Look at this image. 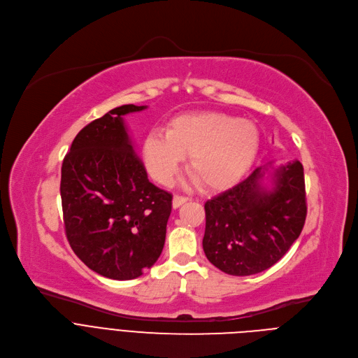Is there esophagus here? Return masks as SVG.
Returning <instances> with one entry per match:
<instances>
[{
	"instance_id": "1",
	"label": "esophagus",
	"mask_w": 358,
	"mask_h": 358,
	"mask_svg": "<svg viewBox=\"0 0 358 358\" xmlns=\"http://www.w3.org/2000/svg\"><path fill=\"white\" fill-rule=\"evenodd\" d=\"M188 201V198L187 196H182V195H174V198H173V207L174 208H178V207H181L182 203H185Z\"/></svg>"
}]
</instances>
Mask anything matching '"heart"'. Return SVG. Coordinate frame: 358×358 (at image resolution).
I'll return each instance as SVG.
<instances>
[{
    "instance_id": "obj_1",
    "label": "heart",
    "mask_w": 358,
    "mask_h": 358,
    "mask_svg": "<svg viewBox=\"0 0 358 358\" xmlns=\"http://www.w3.org/2000/svg\"><path fill=\"white\" fill-rule=\"evenodd\" d=\"M259 150V131L252 122L220 112L182 115L167 133L147 136L143 155L150 173L171 184L188 159V173L202 189L218 191L236 184L252 167Z\"/></svg>"
}]
</instances>
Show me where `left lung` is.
<instances>
[{
    "label": "left lung",
    "instance_id": "8db88e82",
    "mask_svg": "<svg viewBox=\"0 0 358 358\" xmlns=\"http://www.w3.org/2000/svg\"><path fill=\"white\" fill-rule=\"evenodd\" d=\"M273 169V187L264 184ZM202 248L208 261L234 276L275 265L299 238L308 214L300 162L255 169L250 176L206 202Z\"/></svg>",
    "mask_w": 358,
    "mask_h": 358
}]
</instances>
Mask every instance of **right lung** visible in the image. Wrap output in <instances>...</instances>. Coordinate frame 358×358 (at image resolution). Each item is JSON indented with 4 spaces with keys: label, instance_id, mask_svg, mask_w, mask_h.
Wrapping results in <instances>:
<instances>
[{
    "label": "right lung",
    "instance_id": "1",
    "mask_svg": "<svg viewBox=\"0 0 358 358\" xmlns=\"http://www.w3.org/2000/svg\"><path fill=\"white\" fill-rule=\"evenodd\" d=\"M123 105L85 126L62 163L65 234L96 273L130 280L156 264L166 241L173 195L147 178L130 141Z\"/></svg>",
    "mask_w": 358,
    "mask_h": 358
}]
</instances>
